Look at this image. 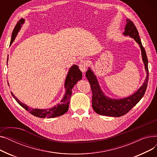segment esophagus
Masks as SVG:
<instances>
[{
    "label": "esophagus",
    "instance_id": "esophagus-1",
    "mask_svg": "<svg viewBox=\"0 0 157 157\" xmlns=\"http://www.w3.org/2000/svg\"><path fill=\"white\" fill-rule=\"evenodd\" d=\"M88 62L86 60H81L79 64V69L81 70V71L84 73L85 72L86 70V67L88 66Z\"/></svg>",
    "mask_w": 157,
    "mask_h": 157
}]
</instances>
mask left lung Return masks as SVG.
I'll list each match as a JSON object with an SVG mask.
<instances>
[{
  "label": "left lung",
  "instance_id": "1",
  "mask_svg": "<svg viewBox=\"0 0 157 157\" xmlns=\"http://www.w3.org/2000/svg\"><path fill=\"white\" fill-rule=\"evenodd\" d=\"M125 36L133 38L139 45L141 50L143 61L146 72V78L143 85L137 91L129 97L123 98H113L106 96L98 83L97 78L92 69L89 67L86 72V77L91 86L92 92V108L95 113L100 115L112 117H120L127 114L132 108L135 106L144 96L147 85L148 76V61L145 49L143 46L140 39L139 32L133 22L127 19V25L125 31L123 33Z\"/></svg>",
  "mask_w": 157,
  "mask_h": 157
}]
</instances>
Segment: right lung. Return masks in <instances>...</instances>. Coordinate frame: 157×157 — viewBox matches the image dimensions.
<instances>
[{
	"label": "right lung",
	"instance_id": "add662e5",
	"mask_svg": "<svg viewBox=\"0 0 157 157\" xmlns=\"http://www.w3.org/2000/svg\"><path fill=\"white\" fill-rule=\"evenodd\" d=\"M25 23V19L21 18L20 20L16 24L15 26L13 32L12 33V37L10 44H11L13 41L14 40L16 36H17L18 33L20 30L22 25ZM8 61V58H7ZM82 78V72L79 70L78 66L77 65H73L72 67H70L69 72L66 76V79L65 81L64 86L65 88V93L63 95L62 99L61 100L60 102L55 105L52 108L49 109H33L30 108L26 104L20 102L18 98L16 97L12 92L11 94L14 97V99L16 101L21 107L26 109L27 111H29L30 113L39 118H55L63 115L67 112L69 109V104L70 103V99L72 95V90L74 86L76 85L77 82L81 80ZM9 85V84H8Z\"/></svg>",
	"mask_w": 157,
	"mask_h": 157
}]
</instances>
